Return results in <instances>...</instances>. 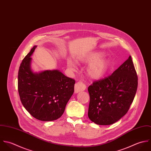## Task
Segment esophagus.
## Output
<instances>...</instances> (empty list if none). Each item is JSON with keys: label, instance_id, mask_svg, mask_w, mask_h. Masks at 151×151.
<instances>
[{"label": "esophagus", "instance_id": "1", "mask_svg": "<svg viewBox=\"0 0 151 151\" xmlns=\"http://www.w3.org/2000/svg\"><path fill=\"white\" fill-rule=\"evenodd\" d=\"M86 85L82 82H78L75 85V93H78L80 91H85Z\"/></svg>", "mask_w": 151, "mask_h": 151}]
</instances>
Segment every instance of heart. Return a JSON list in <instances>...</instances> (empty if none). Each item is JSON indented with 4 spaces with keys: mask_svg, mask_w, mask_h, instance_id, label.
<instances>
[{
    "mask_svg": "<svg viewBox=\"0 0 151 151\" xmlns=\"http://www.w3.org/2000/svg\"><path fill=\"white\" fill-rule=\"evenodd\" d=\"M103 54L100 52L90 53L79 59L82 63H90L87 68V74L92 79H99L106 73L109 68V60L105 58H102ZM68 68L72 70L76 69L77 66L75 62L71 60L67 62Z\"/></svg>",
    "mask_w": 151,
    "mask_h": 151,
    "instance_id": "obj_1",
    "label": "heart"
}]
</instances>
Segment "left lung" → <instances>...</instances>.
<instances>
[{
  "label": "left lung",
  "mask_w": 151,
  "mask_h": 151,
  "mask_svg": "<svg viewBox=\"0 0 151 151\" xmlns=\"http://www.w3.org/2000/svg\"><path fill=\"white\" fill-rule=\"evenodd\" d=\"M138 77L131 56L111 75L88 88V117L98 125H111L128 111L135 96Z\"/></svg>",
  "instance_id": "left-lung-1"
}]
</instances>
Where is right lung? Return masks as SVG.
Returning <instances> with one entry per match:
<instances>
[{
  "mask_svg": "<svg viewBox=\"0 0 151 151\" xmlns=\"http://www.w3.org/2000/svg\"><path fill=\"white\" fill-rule=\"evenodd\" d=\"M37 45L22 60L18 72V91L22 104L38 120L60 118L74 92L75 80L57 69L34 72L31 56Z\"/></svg>",
  "mask_w": 151,
  "mask_h": 151,
  "instance_id": "add662e5",
  "label": "right lung"
}]
</instances>
